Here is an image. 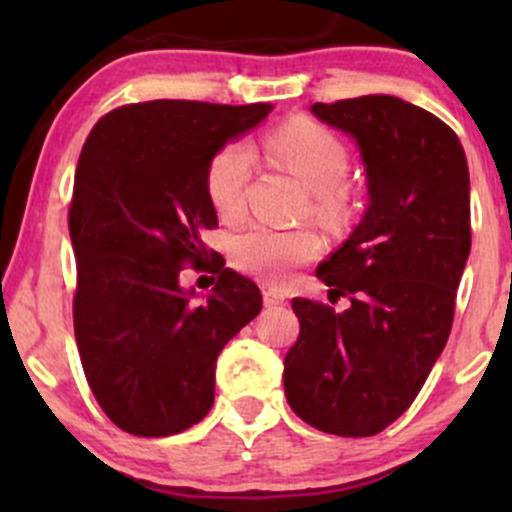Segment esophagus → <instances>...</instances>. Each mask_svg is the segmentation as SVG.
<instances>
[{
  "instance_id": "obj_1",
  "label": "esophagus",
  "mask_w": 512,
  "mask_h": 512,
  "mask_svg": "<svg viewBox=\"0 0 512 512\" xmlns=\"http://www.w3.org/2000/svg\"><path fill=\"white\" fill-rule=\"evenodd\" d=\"M264 305H269V308H274V305H281L284 303V293L276 291V289H264Z\"/></svg>"
}]
</instances>
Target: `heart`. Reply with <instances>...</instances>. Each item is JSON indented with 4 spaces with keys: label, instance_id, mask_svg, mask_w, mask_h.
<instances>
[{
    "label": "heart",
    "instance_id": "heart-1",
    "mask_svg": "<svg viewBox=\"0 0 512 512\" xmlns=\"http://www.w3.org/2000/svg\"><path fill=\"white\" fill-rule=\"evenodd\" d=\"M267 154L313 192V211L322 219H339L349 209V192L342 180L349 173V149L330 127L313 120H291L264 137ZM255 166V156L245 142L223 144L211 156L204 187L221 219L233 221L243 214L245 187ZM322 243L308 228L255 226L243 228L231 238V260L243 272L272 284L291 279L293 269L315 260Z\"/></svg>",
    "mask_w": 512,
    "mask_h": 512
}]
</instances>
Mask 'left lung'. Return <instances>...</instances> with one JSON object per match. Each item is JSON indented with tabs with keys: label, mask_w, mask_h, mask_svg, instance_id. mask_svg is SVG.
<instances>
[{
	"label": "left lung",
	"mask_w": 512,
	"mask_h": 512,
	"mask_svg": "<svg viewBox=\"0 0 512 512\" xmlns=\"http://www.w3.org/2000/svg\"><path fill=\"white\" fill-rule=\"evenodd\" d=\"M356 139L366 216L317 267L330 303L293 298L298 342L284 358L291 409L317 431L375 436L411 407L450 337L472 245L469 170L457 134L395 96L315 103Z\"/></svg>",
	"instance_id": "1"
}]
</instances>
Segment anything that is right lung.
Masks as SVG:
<instances>
[{"instance_id":"add662e5","label":"right lung","mask_w":512,"mask_h":512,"mask_svg":"<svg viewBox=\"0 0 512 512\" xmlns=\"http://www.w3.org/2000/svg\"><path fill=\"white\" fill-rule=\"evenodd\" d=\"M272 110L129 103L103 115L81 149L69 204L74 337L93 397L132 436L199 424L214 404L216 358L262 310L260 289L204 245L219 226L204 175L228 139ZM185 263L215 274L207 304L179 289Z\"/></svg>"}]
</instances>
